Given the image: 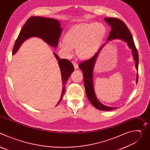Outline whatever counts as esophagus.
Segmentation results:
<instances>
[{
  "mask_svg": "<svg viewBox=\"0 0 150 150\" xmlns=\"http://www.w3.org/2000/svg\"><path fill=\"white\" fill-rule=\"evenodd\" d=\"M72 63H73V65H74V67L75 69H78V63H77L76 62H75V61H73V62H72Z\"/></svg>",
  "mask_w": 150,
  "mask_h": 150,
  "instance_id": "obj_1",
  "label": "esophagus"
}]
</instances>
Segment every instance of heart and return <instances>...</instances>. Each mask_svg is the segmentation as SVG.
Wrapping results in <instances>:
<instances>
[{
	"instance_id": "heart-1",
	"label": "heart",
	"mask_w": 150,
	"mask_h": 150,
	"mask_svg": "<svg viewBox=\"0 0 150 150\" xmlns=\"http://www.w3.org/2000/svg\"><path fill=\"white\" fill-rule=\"evenodd\" d=\"M106 33V28L100 23H82L74 26L66 33L64 40L60 41L59 47L67 55L73 52L81 59H88L97 51Z\"/></svg>"
}]
</instances>
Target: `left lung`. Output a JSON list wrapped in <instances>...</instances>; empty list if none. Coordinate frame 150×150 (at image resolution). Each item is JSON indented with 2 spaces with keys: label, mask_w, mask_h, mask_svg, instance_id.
Listing matches in <instances>:
<instances>
[{
  "label": "left lung",
  "mask_w": 150,
  "mask_h": 150,
  "mask_svg": "<svg viewBox=\"0 0 150 150\" xmlns=\"http://www.w3.org/2000/svg\"><path fill=\"white\" fill-rule=\"evenodd\" d=\"M104 20L112 28L106 43H108L109 41L116 39L121 40L126 42L128 47L131 49L132 54L135 62V68L138 71L139 57L132 35L130 33L129 30L128 29L126 24L120 19L114 18H104ZM106 43H104L102 46H101L98 52L93 57L88 60L81 63L79 65V68L83 72L85 92H86V94L89 101L96 109L100 110L109 111L115 109L117 108H112V107L105 105L98 100L95 93L93 83V70L94 68V65L100 52L101 51L103 47L106 45ZM138 74L137 72L136 80L137 83L138 82Z\"/></svg>",
  "instance_id": "left-lung-1"
}]
</instances>
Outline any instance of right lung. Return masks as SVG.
<instances>
[{"mask_svg":"<svg viewBox=\"0 0 150 150\" xmlns=\"http://www.w3.org/2000/svg\"><path fill=\"white\" fill-rule=\"evenodd\" d=\"M62 31V28L58 20L41 16H32L27 20L21 29L15 41L12 54H15L18 52L24 41L32 37L41 38L49 46L56 49ZM53 54L57 60L62 81V91L59 103L65 92L66 83L71 74L74 71V67L68 60L60 59L56 53H53Z\"/></svg>","mask_w":150,"mask_h":150,"instance_id":"add662e5","label":"right lung"}]
</instances>
